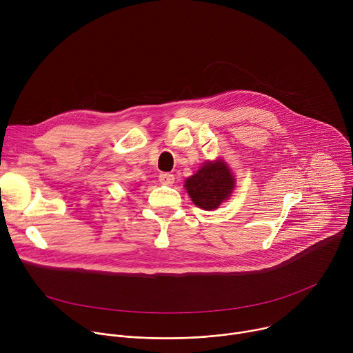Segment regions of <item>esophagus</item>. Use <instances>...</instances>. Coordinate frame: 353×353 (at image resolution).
<instances>
[{"label": "esophagus", "mask_w": 353, "mask_h": 353, "mask_svg": "<svg viewBox=\"0 0 353 353\" xmlns=\"http://www.w3.org/2000/svg\"><path fill=\"white\" fill-rule=\"evenodd\" d=\"M159 181L165 185H172L174 183V176L170 173H161L159 174Z\"/></svg>", "instance_id": "1"}]
</instances>
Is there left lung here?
<instances>
[{
  "instance_id": "1",
  "label": "left lung",
  "mask_w": 353,
  "mask_h": 353,
  "mask_svg": "<svg viewBox=\"0 0 353 353\" xmlns=\"http://www.w3.org/2000/svg\"><path fill=\"white\" fill-rule=\"evenodd\" d=\"M234 181L236 179L228 165L218 159L201 166L195 174L185 180L184 187L198 208L212 211L229 199L236 185Z\"/></svg>"
}]
</instances>
